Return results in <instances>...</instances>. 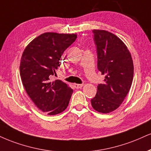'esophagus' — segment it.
Segmentation results:
<instances>
[{
	"instance_id": "obj_1",
	"label": "esophagus",
	"mask_w": 151,
	"mask_h": 151,
	"mask_svg": "<svg viewBox=\"0 0 151 151\" xmlns=\"http://www.w3.org/2000/svg\"><path fill=\"white\" fill-rule=\"evenodd\" d=\"M74 87H75L76 88H81L83 86V84H79V83H74Z\"/></svg>"
}]
</instances>
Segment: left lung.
I'll return each instance as SVG.
<instances>
[{
	"label": "left lung",
	"instance_id": "obj_1",
	"mask_svg": "<svg viewBox=\"0 0 151 151\" xmlns=\"http://www.w3.org/2000/svg\"><path fill=\"white\" fill-rule=\"evenodd\" d=\"M93 32L98 69L105 79L99 84L91 102L97 112L109 113L119 108L129 91L134 77L133 60L127 47L115 34L101 29Z\"/></svg>",
	"mask_w": 151,
	"mask_h": 151
}]
</instances>
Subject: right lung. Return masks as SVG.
I'll return each instance as SVG.
<instances>
[{
    "mask_svg": "<svg viewBox=\"0 0 151 151\" xmlns=\"http://www.w3.org/2000/svg\"><path fill=\"white\" fill-rule=\"evenodd\" d=\"M77 34L43 33L24 50L19 73L27 93L40 110L49 115L63 112L73 90L61 80L51 81L61 65L63 52L76 40Z\"/></svg>",
    "mask_w": 151,
    "mask_h": 151,
    "instance_id": "obj_1",
    "label": "right lung"
}]
</instances>
